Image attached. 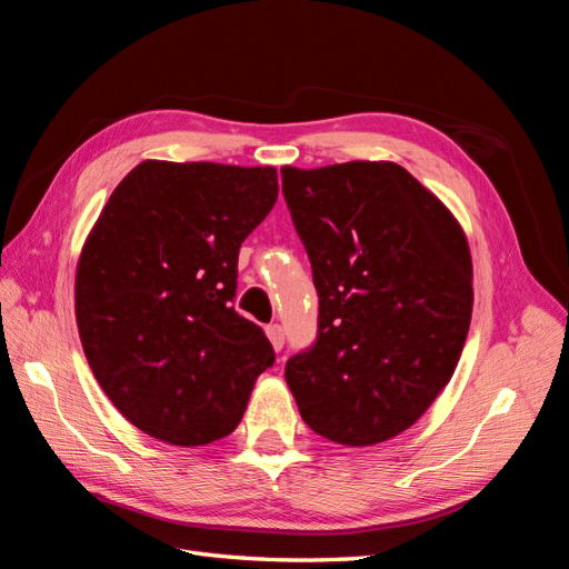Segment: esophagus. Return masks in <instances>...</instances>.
Masks as SVG:
<instances>
[{"mask_svg": "<svg viewBox=\"0 0 569 569\" xmlns=\"http://www.w3.org/2000/svg\"><path fill=\"white\" fill-rule=\"evenodd\" d=\"M266 335H268V339H270V343H272V349H274V351H282V347H284V332H282V327H280L278 322H272V325L266 327Z\"/></svg>", "mask_w": 569, "mask_h": 569, "instance_id": "1", "label": "esophagus"}]
</instances>
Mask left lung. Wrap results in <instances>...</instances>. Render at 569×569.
Returning a JSON list of instances; mask_svg holds the SVG:
<instances>
[{
  "label": "left lung",
  "mask_w": 569,
  "mask_h": 569,
  "mask_svg": "<svg viewBox=\"0 0 569 569\" xmlns=\"http://www.w3.org/2000/svg\"><path fill=\"white\" fill-rule=\"evenodd\" d=\"M320 297L284 380L303 422L351 449L416 425L451 382L472 318V256L443 201L391 161L282 168Z\"/></svg>",
  "instance_id": "8db88e82"
}]
</instances>
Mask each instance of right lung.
<instances>
[{
  "instance_id": "right-lung-1",
  "label": "right lung",
  "mask_w": 569,
  "mask_h": 569,
  "mask_svg": "<svg viewBox=\"0 0 569 569\" xmlns=\"http://www.w3.org/2000/svg\"><path fill=\"white\" fill-rule=\"evenodd\" d=\"M272 166L142 161L101 209L76 268L84 358L144 435L234 432L274 353L232 306L239 247L278 201Z\"/></svg>"
}]
</instances>
